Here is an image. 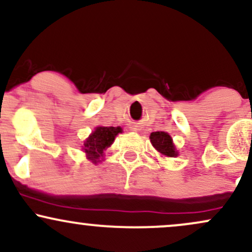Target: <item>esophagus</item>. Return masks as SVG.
Returning <instances> with one entry per match:
<instances>
[{"instance_id": "obj_1", "label": "esophagus", "mask_w": 252, "mask_h": 252, "mask_svg": "<svg viewBox=\"0 0 252 252\" xmlns=\"http://www.w3.org/2000/svg\"><path fill=\"white\" fill-rule=\"evenodd\" d=\"M132 130H134V131H137V129H134V128H132Z\"/></svg>"}]
</instances>
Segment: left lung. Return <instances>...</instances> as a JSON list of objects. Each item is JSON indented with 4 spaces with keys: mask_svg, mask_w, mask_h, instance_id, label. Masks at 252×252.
I'll return each mask as SVG.
<instances>
[{
    "mask_svg": "<svg viewBox=\"0 0 252 252\" xmlns=\"http://www.w3.org/2000/svg\"><path fill=\"white\" fill-rule=\"evenodd\" d=\"M150 142L158 153L168 158H174L178 155L176 149L173 144L172 137L164 131H155L150 134Z\"/></svg>",
    "mask_w": 252,
    "mask_h": 252,
    "instance_id": "obj_1",
    "label": "left lung"
}]
</instances>
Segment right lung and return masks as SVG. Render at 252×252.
<instances>
[{"mask_svg":"<svg viewBox=\"0 0 252 252\" xmlns=\"http://www.w3.org/2000/svg\"><path fill=\"white\" fill-rule=\"evenodd\" d=\"M122 132L120 126H98V128L89 136L88 140L84 142V152L88 155L89 160L92 162H98L103 156V152L111 146L115 137Z\"/></svg>","mask_w":252,"mask_h":252,"instance_id":"1","label":"right lung"}]
</instances>
